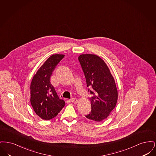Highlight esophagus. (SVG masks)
Returning a JSON list of instances; mask_svg holds the SVG:
<instances>
[{
    "label": "esophagus",
    "mask_w": 156,
    "mask_h": 156,
    "mask_svg": "<svg viewBox=\"0 0 156 156\" xmlns=\"http://www.w3.org/2000/svg\"><path fill=\"white\" fill-rule=\"evenodd\" d=\"M69 101H70L71 102H72V103L76 104V103H77V102H78V99H77L76 98H73L69 99Z\"/></svg>",
    "instance_id": "obj_1"
}]
</instances>
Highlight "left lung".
I'll return each mask as SVG.
<instances>
[{"mask_svg": "<svg viewBox=\"0 0 156 156\" xmlns=\"http://www.w3.org/2000/svg\"><path fill=\"white\" fill-rule=\"evenodd\" d=\"M78 60L92 95L89 98L91 111L85 116L101 122L107 118L117 103L118 90L114 78L104 60L96 55L82 54Z\"/></svg>", "mask_w": 156, "mask_h": 156, "instance_id": "obj_1", "label": "left lung"}]
</instances>
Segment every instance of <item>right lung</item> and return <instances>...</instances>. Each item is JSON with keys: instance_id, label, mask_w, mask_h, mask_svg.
Masks as SVG:
<instances>
[{"instance_id": "1", "label": "right lung", "mask_w": 156, "mask_h": 156, "mask_svg": "<svg viewBox=\"0 0 156 156\" xmlns=\"http://www.w3.org/2000/svg\"><path fill=\"white\" fill-rule=\"evenodd\" d=\"M64 57L62 54L50 57L37 71L30 85V102L37 115L44 120L55 117L65 106L50 83V76L59 61Z\"/></svg>"}]
</instances>
